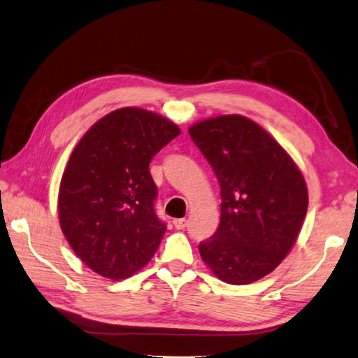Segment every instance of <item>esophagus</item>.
Returning <instances> with one entry per match:
<instances>
[{
	"label": "esophagus",
	"instance_id": "obj_1",
	"mask_svg": "<svg viewBox=\"0 0 358 358\" xmlns=\"http://www.w3.org/2000/svg\"><path fill=\"white\" fill-rule=\"evenodd\" d=\"M173 225H175V229H177V230H185L187 227V220L186 219H175Z\"/></svg>",
	"mask_w": 358,
	"mask_h": 358
}]
</instances>
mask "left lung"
I'll use <instances>...</instances> for the list:
<instances>
[{
  "mask_svg": "<svg viewBox=\"0 0 358 358\" xmlns=\"http://www.w3.org/2000/svg\"><path fill=\"white\" fill-rule=\"evenodd\" d=\"M220 185V224L199 244L201 259L230 285L268 275L288 255L308 206L301 171L275 139L243 115L189 128Z\"/></svg>",
  "mask_w": 358,
  "mask_h": 358,
  "instance_id": "obj_1",
  "label": "left lung"
}]
</instances>
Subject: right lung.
<instances>
[{"label":"right lung","mask_w":358,"mask_h":358,"mask_svg":"<svg viewBox=\"0 0 358 358\" xmlns=\"http://www.w3.org/2000/svg\"><path fill=\"white\" fill-rule=\"evenodd\" d=\"M180 134L164 117L122 108L78 142L59 189L61 229L84 264L122 280L150 262L167 224L155 210L150 161Z\"/></svg>","instance_id":"right-lung-1"}]
</instances>
